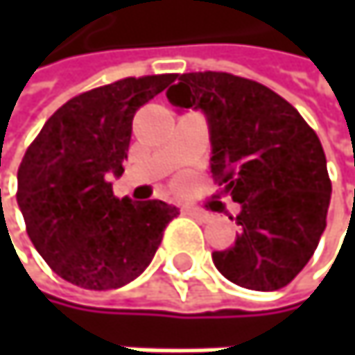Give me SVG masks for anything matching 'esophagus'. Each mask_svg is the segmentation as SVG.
Wrapping results in <instances>:
<instances>
[{
	"label": "esophagus",
	"mask_w": 355,
	"mask_h": 355,
	"mask_svg": "<svg viewBox=\"0 0 355 355\" xmlns=\"http://www.w3.org/2000/svg\"><path fill=\"white\" fill-rule=\"evenodd\" d=\"M184 211H187L191 218L199 220V222H209V220H211V214H207V211H203V209H197V207H187Z\"/></svg>",
	"instance_id": "obj_1"
}]
</instances>
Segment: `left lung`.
Segmentation results:
<instances>
[{
    "instance_id": "8db88e82",
    "label": "left lung",
    "mask_w": 355,
    "mask_h": 355,
    "mask_svg": "<svg viewBox=\"0 0 355 355\" xmlns=\"http://www.w3.org/2000/svg\"><path fill=\"white\" fill-rule=\"evenodd\" d=\"M166 96L178 110L203 112L211 175L241 203L236 243L214 250V265L241 288L288 286L327 226L331 180L317 133L267 86L224 71L182 73Z\"/></svg>"
}]
</instances>
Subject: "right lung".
Instances as JSON below:
<instances>
[{"mask_svg": "<svg viewBox=\"0 0 355 355\" xmlns=\"http://www.w3.org/2000/svg\"><path fill=\"white\" fill-rule=\"evenodd\" d=\"M175 73L125 78L84 92L42 125L18 168V207L26 232L65 282L114 290L144 273L178 209L160 199L112 195L123 175L137 108Z\"/></svg>", "mask_w": 355, "mask_h": 355, "instance_id": "add662e5", "label": "right lung"}]
</instances>
